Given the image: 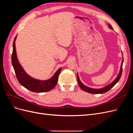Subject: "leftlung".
<instances>
[{
  "label": "left lung",
  "mask_w": 133,
  "mask_h": 133,
  "mask_svg": "<svg viewBox=\"0 0 133 133\" xmlns=\"http://www.w3.org/2000/svg\"><path fill=\"white\" fill-rule=\"evenodd\" d=\"M108 26L110 29L113 30V28H112L111 25L108 24ZM123 63V57L121 66H120V69L118 75L117 76V77L115 78V79L114 80V81L111 82L110 84H109V85H108L105 87H104L102 88H100V89H94V88L88 87L84 85V84H83L82 83V82L80 81V80L79 79V75H78V73L77 74V80H78V83L79 87L84 91H85L88 92H89V93H91V94H103V93H105V92L108 91L110 89H111V88L113 87L115 85V84L118 82L120 77H121L122 74Z\"/></svg>",
  "instance_id": "8db88e82"
}]
</instances>
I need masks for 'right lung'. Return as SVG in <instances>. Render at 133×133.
<instances>
[{"label":"right lung","mask_w":133,"mask_h":133,"mask_svg":"<svg viewBox=\"0 0 133 133\" xmlns=\"http://www.w3.org/2000/svg\"><path fill=\"white\" fill-rule=\"evenodd\" d=\"M17 37V35L14 38L13 42L11 63L19 83L28 90L33 92H43L53 89L57 85L58 76L62 70V68H60L51 78L46 80H38L31 77L24 70L18 60L15 48V41Z\"/></svg>","instance_id":"add662e5"}]
</instances>
